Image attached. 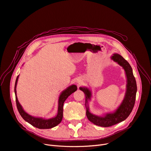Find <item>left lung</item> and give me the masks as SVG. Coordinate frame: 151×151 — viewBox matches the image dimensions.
<instances>
[{"mask_svg": "<svg viewBox=\"0 0 151 151\" xmlns=\"http://www.w3.org/2000/svg\"><path fill=\"white\" fill-rule=\"evenodd\" d=\"M111 59L122 66L125 70L126 76L127 77L126 91L122 104L114 113L106 114L104 116H99L90 113L88 107L86 106V115L88 119L94 124L102 127H109L125 120L131 113L136 100L137 92L136 82L130 64L118 54H113V56H111ZM79 88L85 93L86 106L88 100L91 99V92L86 87H80Z\"/></svg>", "mask_w": 151, "mask_h": 151, "instance_id": "obj_1", "label": "left lung"}]
</instances>
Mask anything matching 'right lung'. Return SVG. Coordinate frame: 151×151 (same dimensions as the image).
I'll return each mask as SVG.
<instances>
[{
	"label": "right lung",
	"instance_id": "add662e5",
	"mask_svg": "<svg viewBox=\"0 0 151 151\" xmlns=\"http://www.w3.org/2000/svg\"><path fill=\"white\" fill-rule=\"evenodd\" d=\"M19 76H18L15 84V88L14 91L15 94V100H16V104L18 111H19L21 116L23 118L24 120H25L28 123L32 124L35 127L39 128V129H50L53 127H55L58 124H59L61 122L62 119L63 117V105L65 100L68 99V96L71 95L72 93L76 92L77 87L76 85H72L68 87L65 90L61 93L60 95L59 101H58V110L57 115L52 118L50 119H43L41 118H36L33 117L31 115H29L27 113H26L23 110L22 106L20 104L18 100L17 96V91H16V87L18 79H19Z\"/></svg>",
	"mask_w": 151,
	"mask_h": 151
}]
</instances>
